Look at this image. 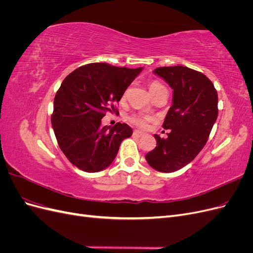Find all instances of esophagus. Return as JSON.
I'll use <instances>...</instances> for the list:
<instances>
[{
	"label": "esophagus",
	"mask_w": 253,
	"mask_h": 253,
	"mask_svg": "<svg viewBox=\"0 0 253 253\" xmlns=\"http://www.w3.org/2000/svg\"><path fill=\"white\" fill-rule=\"evenodd\" d=\"M133 134H134L136 137H141V136L144 135V133H142V132H140V131H137V129H136V131H134Z\"/></svg>",
	"instance_id": "1"
}]
</instances>
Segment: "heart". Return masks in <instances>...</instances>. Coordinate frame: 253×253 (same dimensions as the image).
I'll return each instance as SVG.
<instances>
[{"label":"heart","mask_w":253,"mask_h":253,"mask_svg":"<svg viewBox=\"0 0 253 253\" xmlns=\"http://www.w3.org/2000/svg\"><path fill=\"white\" fill-rule=\"evenodd\" d=\"M162 87H164L163 84H160L157 81H152L149 84V88H150V91L152 94L154 93L155 90H157L158 88H162ZM153 119L154 118H153L152 116H149V115H144V114H133L128 117V121L131 122V124H133L134 126H138V127H141V128L147 127L149 122L152 121Z\"/></svg>","instance_id":"obj_1"}]
</instances>
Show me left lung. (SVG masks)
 <instances>
[{"instance_id": "1", "label": "left lung", "mask_w": 253, "mask_h": 253, "mask_svg": "<svg viewBox=\"0 0 253 253\" xmlns=\"http://www.w3.org/2000/svg\"><path fill=\"white\" fill-rule=\"evenodd\" d=\"M154 74L173 88V104L163 127L168 138L154 135L156 148L145 155L148 164L159 172H175L197 156L216 121L217 91L208 77L187 66L157 67Z\"/></svg>"}]
</instances>
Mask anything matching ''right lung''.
<instances>
[{
    "label": "right lung",
    "instance_id": "1",
    "mask_svg": "<svg viewBox=\"0 0 253 253\" xmlns=\"http://www.w3.org/2000/svg\"><path fill=\"white\" fill-rule=\"evenodd\" d=\"M142 68L89 63L63 80L53 100L51 126L59 147L70 162L84 172H99L116 157L121 141L132 128L117 122L102 126L105 113L117 110L126 89Z\"/></svg>",
    "mask_w": 253,
    "mask_h": 253
}]
</instances>
